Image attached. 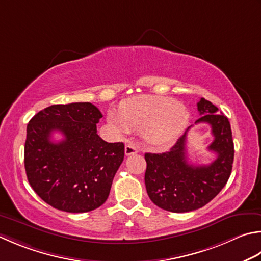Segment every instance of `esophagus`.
Returning a JSON list of instances; mask_svg holds the SVG:
<instances>
[{
	"mask_svg": "<svg viewBox=\"0 0 261 261\" xmlns=\"http://www.w3.org/2000/svg\"><path fill=\"white\" fill-rule=\"evenodd\" d=\"M138 151H139V148H138L136 145H132V144L125 145L124 152H125V155H126V156H130V155L137 154Z\"/></svg>",
	"mask_w": 261,
	"mask_h": 261,
	"instance_id": "esophagus-1",
	"label": "esophagus"
}]
</instances>
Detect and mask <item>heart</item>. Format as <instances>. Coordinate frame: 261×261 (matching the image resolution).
<instances>
[{
  "label": "heart",
  "instance_id": "1",
  "mask_svg": "<svg viewBox=\"0 0 261 261\" xmlns=\"http://www.w3.org/2000/svg\"><path fill=\"white\" fill-rule=\"evenodd\" d=\"M190 113L185 105L170 97L140 96L126 100L121 111L107 112V121L117 134L144 129L146 139L155 146H166L186 129Z\"/></svg>",
  "mask_w": 261,
  "mask_h": 261
}]
</instances>
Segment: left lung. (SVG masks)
<instances>
[{"mask_svg": "<svg viewBox=\"0 0 261 261\" xmlns=\"http://www.w3.org/2000/svg\"><path fill=\"white\" fill-rule=\"evenodd\" d=\"M197 106L201 117L196 124L206 123L212 127L214 141L208 150L215 152V161L199 166L188 163L187 135L192 125L170 151L145 154L147 193L150 200L164 211L188 213L203 207L221 192L231 175L234 145L228 119L205 98H200Z\"/></svg>", "mask_w": 261, "mask_h": 261, "instance_id": "obj_1", "label": "left lung"}]
</instances>
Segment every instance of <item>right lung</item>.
<instances>
[{
	"instance_id": "obj_1",
	"label": "right lung",
	"mask_w": 261,
	"mask_h": 261,
	"mask_svg": "<svg viewBox=\"0 0 261 261\" xmlns=\"http://www.w3.org/2000/svg\"><path fill=\"white\" fill-rule=\"evenodd\" d=\"M103 117L91 103L52 105L38 112L27 125L24 168L34 191L52 207L86 213L103 205L124 158L122 142L97 135ZM59 130L64 139L50 140Z\"/></svg>"
}]
</instances>
